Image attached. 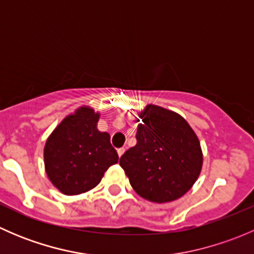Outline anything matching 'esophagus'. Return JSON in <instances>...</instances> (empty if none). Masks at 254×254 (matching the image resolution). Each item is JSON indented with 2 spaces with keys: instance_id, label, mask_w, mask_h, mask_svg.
I'll return each instance as SVG.
<instances>
[{
  "instance_id": "1",
  "label": "esophagus",
  "mask_w": 254,
  "mask_h": 254,
  "mask_svg": "<svg viewBox=\"0 0 254 254\" xmlns=\"http://www.w3.org/2000/svg\"><path fill=\"white\" fill-rule=\"evenodd\" d=\"M124 152H125V148H124V147L118 148V155H119V157H122L123 153H124Z\"/></svg>"
}]
</instances>
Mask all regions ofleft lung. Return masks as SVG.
Segmentation results:
<instances>
[{
    "mask_svg": "<svg viewBox=\"0 0 254 254\" xmlns=\"http://www.w3.org/2000/svg\"><path fill=\"white\" fill-rule=\"evenodd\" d=\"M136 145L120 157L134 190L153 203L176 200L191 188L203 165L195 132L179 114L157 106L140 113Z\"/></svg>",
    "mask_w": 254,
    "mask_h": 254,
    "instance_id": "obj_1",
    "label": "left lung"
}]
</instances>
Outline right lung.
Wrapping results in <instances>:
<instances>
[{"label": "right lung", "mask_w": 254, "mask_h": 254, "mask_svg": "<svg viewBox=\"0 0 254 254\" xmlns=\"http://www.w3.org/2000/svg\"><path fill=\"white\" fill-rule=\"evenodd\" d=\"M98 113L82 107L66 117L49 136L44 148L45 171L66 195L94 188L119 156L108 132L97 129Z\"/></svg>", "instance_id": "right-lung-1"}]
</instances>
